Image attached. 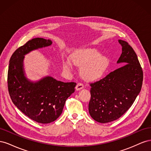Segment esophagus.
<instances>
[{
    "instance_id": "1",
    "label": "esophagus",
    "mask_w": 151,
    "mask_h": 151,
    "mask_svg": "<svg viewBox=\"0 0 151 151\" xmlns=\"http://www.w3.org/2000/svg\"><path fill=\"white\" fill-rule=\"evenodd\" d=\"M83 88H84V85L82 83H78L76 87V89L77 91H79V90L83 89Z\"/></svg>"
}]
</instances>
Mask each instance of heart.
<instances>
[{"mask_svg":"<svg viewBox=\"0 0 151 151\" xmlns=\"http://www.w3.org/2000/svg\"><path fill=\"white\" fill-rule=\"evenodd\" d=\"M72 62L81 68V75L88 81H95L101 78L106 71L109 65L108 59L93 49H87L77 52L71 55ZM65 69L72 67V63L66 59L63 61Z\"/></svg>","mask_w":151,"mask_h":151,"instance_id":"b5f03b06","label":"heart"}]
</instances>
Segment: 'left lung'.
I'll return each mask as SVG.
<instances>
[{"mask_svg":"<svg viewBox=\"0 0 151 151\" xmlns=\"http://www.w3.org/2000/svg\"><path fill=\"white\" fill-rule=\"evenodd\" d=\"M118 42L122 53L117 63L125 65L90 84L89 112L95 121L102 123L122 116L133 104L142 86L143 71L135 51L125 41Z\"/></svg>","mask_w":151,"mask_h":151,"instance_id":"obj_1","label":"left lung"}]
</instances>
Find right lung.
Here are the masks:
<instances>
[{"label":"right lung","instance_id":"right-lung-1","mask_svg":"<svg viewBox=\"0 0 151 151\" xmlns=\"http://www.w3.org/2000/svg\"><path fill=\"white\" fill-rule=\"evenodd\" d=\"M52 43L51 40L42 38L29 40L13 53L8 69L7 86L12 103L25 115L40 123L53 122L60 116L76 86L74 82L63 83L50 76L35 83L25 77V55Z\"/></svg>","mask_w":151,"mask_h":151}]
</instances>
